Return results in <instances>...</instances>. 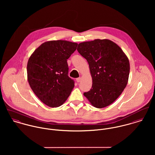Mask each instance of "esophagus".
Masks as SVG:
<instances>
[{
	"mask_svg": "<svg viewBox=\"0 0 155 155\" xmlns=\"http://www.w3.org/2000/svg\"><path fill=\"white\" fill-rule=\"evenodd\" d=\"M81 78H77V79H76V81H77V82H81Z\"/></svg>",
	"mask_w": 155,
	"mask_h": 155,
	"instance_id": "1",
	"label": "esophagus"
}]
</instances>
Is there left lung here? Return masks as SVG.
Listing matches in <instances>:
<instances>
[{
	"label": "left lung",
	"mask_w": 155,
	"mask_h": 155,
	"mask_svg": "<svg viewBox=\"0 0 155 155\" xmlns=\"http://www.w3.org/2000/svg\"><path fill=\"white\" fill-rule=\"evenodd\" d=\"M77 50L87 60L92 79V88L84 96L96 108L109 106L128 84L130 66L127 56L109 39L84 42Z\"/></svg>",
	"instance_id": "obj_1"
}]
</instances>
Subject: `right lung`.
Returning <instances> with one entry per match:
<instances>
[{
  "label": "right lung",
  "instance_id": "add662e5",
  "mask_svg": "<svg viewBox=\"0 0 155 155\" xmlns=\"http://www.w3.org/2000/svg\"><path fill=\"white\" fill-rule=\"evenodd\" d=\"M77 46V43L62 40L45 42L28 59V84L35 95L49 107L61 106L74 87V81L68 76L67 60Z\"/></svg>",
  "mask_w": 155,
  "mask_h": 155
}]
</instances>
